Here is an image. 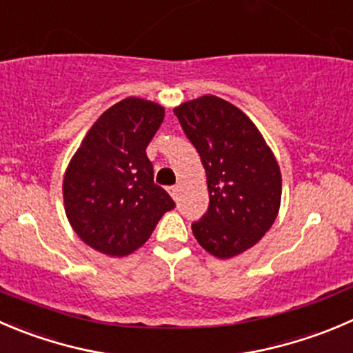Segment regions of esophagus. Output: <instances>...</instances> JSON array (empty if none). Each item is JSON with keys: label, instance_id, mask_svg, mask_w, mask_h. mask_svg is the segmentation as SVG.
Here are the masks:
<instances>
[{"label": "esophagus", "instance_id": "esophagus-1", "mask_svg": "<svg viewBox=\"0 0 353 353\" xmlns=\"http://www.w3.org/2000/svg\"><path fill=\"white\" fill-rule=\"evenodd\" d=\"M169 193L172 198L179 196V186H169Z\"/></svg>", "mask_w": 353, "mask_h": 353}]
</instances>
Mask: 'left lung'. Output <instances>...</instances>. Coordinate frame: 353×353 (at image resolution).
<instances>
[{
    "label": "left lung",
    "instance_id": "1",
    "mask_svg": "<svg viewBox=\"0 0 353 353\" xmlns=\"http://www.w3.org/2000/svg\"><path fill=\"white\" fill-rule=\"evenodd\" d=\"M200 153L210 203L191 229L217 259H232L263 238L281 205V170L256 125L238 107L205 94L174 108Z\"/></svg>",
    "mask_w": 353,
    "mask_h": 353
}]
</instances>
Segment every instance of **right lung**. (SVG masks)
<instances>
[{"instance_id": "right-lung-1", "label": "right lung", "mask_w": 353, "mask_h": 353, "mask_svg": "<svg viewBox=\"0 0 353 353\" xmlns=\"http://www.w3.org/2000/svg\"><path fill=\"white\" fill-rule=\"evenodd\" d=\"M165 117L162 105L129 97L98 117L63 176L65 214L75 234L110 256L138 250L176 207L153 183L146 146Z\"/></svg>"}]
</instances>
